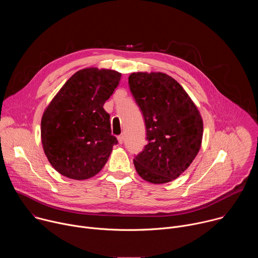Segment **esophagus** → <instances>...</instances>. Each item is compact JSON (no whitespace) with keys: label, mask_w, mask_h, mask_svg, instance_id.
<instances>
[{"label":"esophagus","mask_w":258,"mask_h":258,"mask_svg":"<svg viewBox=\"0 0 258 258\" xmlns=\"http://www.w3.org/2000/svg\"><path fill=\"white\" fill-rule=\"evenodd\" d=\"M123 139H124V137H123V135H119L118 137H117V140H118V143L119 144H122L123 143Z\"/></svg>","instance_id":"obj_1"}]
</instances>
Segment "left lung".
Listing matches in <instances>:
<instances>
[{
    "mask_svg": "<svg viewBox=\"0 0 258 258\" xmlns=\"http://www.w3.org/2000/svg\"><path fill=\"white\" fill-rule=\"evenodd\" d=\"M140 107L148 144L134 158L139 175L152 183L175 179L199 152L203 121L182 87L162 72H136L128 77Z\"/></svg>",
    "mask_w": 258,
    "mask_h": 258,
    "instance_id": "1",
    "label": "left lung"
}]
</instances>
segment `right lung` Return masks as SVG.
<instances>
[{"label": "right lung", "mask_w": 258, "mask_h": 258, "mask_svg": "<svg viewBox=\"0 0 258 258\" xmlns=\"http://www.w3.org/2000/svg\"><path fill=\"white\" fill-rule=\"evenodd\" d=\"M120 78L121 73L110 69H82L46 108L41 122L43 148L62 175L79 180L94 176L118 144L103 106Z\"/></svg>", "instance_id": "add662e5"}]
</instances>
